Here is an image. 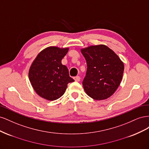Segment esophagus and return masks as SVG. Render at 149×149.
<instances>
[{
	"label": "esophagus",
	"mask_w": 149,
	"mask_h": 149,
	"mask_svg": "<svg viewBox=\"0 0 149 149\" xmlns=\"http://www.w3.org/2000/svg\"><path fill=\"white\" fill-rule=\"evenodd\" d=\"M74 79L75 81H80V77H79V76H75V77H74Z\"/></svg>",
	"instance_id": "obj_1"
}]
</instances>
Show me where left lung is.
Returning a JSON list of instances; mask_svg holds the SVG:
<instances>
[{
    "label": "left lung",
    "mask_w": 149,
    "mask_h": 149,
    "mask_svg": "<svg viewBox=\"0 0 149 149\" xmlns=\"http://www.w3.org/2000/svg\"><path fill=\"white\" fill-rule=\"evenodd\" d=\"M87 63L83 86L88 95L104 100L113 94L123 78L124 65L116 53L104 45L81 49Z\"/></svg>",
    "instance_id": "1"
}]
</instances>
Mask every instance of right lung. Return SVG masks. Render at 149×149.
<instances>
[{
  "mask_svg": "<svg viewBox=\"0 0 149 149\" xmlns=\"http://www.w3.org/2000/svg\"><path fill=\"white\" fill-rule=\"evenodd\" d=\"M69 48L49 47L40 52L31 63L29 78L35 91L48 101L58 100L63 95L68 84L74 79L61 60Z\"/></svg>",
  "mask_w": 149,
  "mask_h": 149,
  "instance_id": "right-lung-1",
  "label": "right lung"
}]
</instances>
